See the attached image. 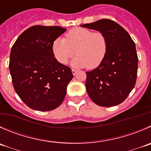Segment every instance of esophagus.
I'll use <instances>...</instances> for the list:
<instances>
[{"label":"esophagus","mask_w":151,"mask_h":151,"mask_svg":"<svg viewBox=\"0 0 151 151\" xmlns=\"http://www.w3.org/2000/svg\"><path fill=\"white\" fill-rule=\"evenodd\" d=\"M71 71H72V74H74V75H75V74H77V70L74 69V68H72V69H71Z\"/></svg>","instance_id":"34e87169"}]
</instances>
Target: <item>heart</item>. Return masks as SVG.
Instances as JSON below:
<instances>
[{
	"label": "heart",
	"instance_id": "heart-1",
	"mask_svg": "<svg viewBox=\"0 0 151 151\" xmlns=\"http://www.w3.org/2000/svg\"><path fill=\"white\" fill-rule=\"evenodd\" d=\"M108 47V40L102 32L77 27L68 31L65 38L55 39L52 49L55 58L63 65H65L76 52L77 56L72 63L74 66L94 69L103 62Z\"/></svg>",
	"mask_w": 151,
	"mask_h": 151
}]
</instances>
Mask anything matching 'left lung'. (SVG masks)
I'll use <instances>...</instances> for the list:
<instances>
[{
  "mask_svg": "<svg viewBox=\"0 0 151 151\" xmlns=\"http://www.w3.org/2000/svg\"><path fill=\"white\" fill-rule=\"evenodd\" d=\"M102 32L108 40V52L99 66L86 72L88 96L99 106L122 103L134 88L138 70L135 43L125 29L110 19L81 25Z\"/></svg>",
  "mask_w": 151,
  "mask_h": 151,
  "instance_id": "1",
  "label": "left lung"
}]
</instances>
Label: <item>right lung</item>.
<instances>
[{
	"mask_svg": "<svg viewBox=\"0 0 151 151\" xmlns=\"http://www.w3.org/2000/svg\"><path fill=\"white\" fill-rule=\"evenodd\" d=\"M65 30L60 26H33L12 47L9 67L13 86L32 109L52 111L63 101L73 74L69 67L54 58L52 47Z\"/></svg>",
	"mask_w": 151,
	"mask_h": 151,
	"instance_id": "right-lung-1",
	"label": "right lung"
}]
</instances>
